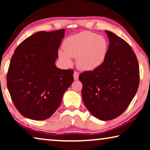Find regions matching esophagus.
Returning a JSON list of instances; mask_svg holds the SVG:
<instances>
[{
  "instance_id": "obj_1",
  "label": "esophagus",
  "mask_w": 150,
  "mask_h": 150,
  "mask_svg": "<svg viewBox=\"0 0 150 150\" xmlns=\"http://www.w3.org/2000/svg\"><path fill=\"white\" fill-rule=\"evenodd\" d=\"M79 73L77 71H74V80H78L79 79Z\"/></svg>"
}]
</instances>
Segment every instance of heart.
<instances>
[{"label": "heart", "mask_w": 150, "mask_h": 150, "mask_svg": "<svg viewBox=\"0 0 150 150\" xmlns=\"http://www.w3.org/2000/svg\"><path fill=\"white\" fill-rule=\"evenodd\" d=\"M63 50H59L60 60L65 65L72 64L71 58H77V65L83 70H93L105 61L108 42L103 36L91 31L74 35L65 40Z\"/></svg>", "instance_id": "obj_1"}]
</instances>
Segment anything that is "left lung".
<instances>
[{"mask_svg":"<svg viewBox=\"0 0 150 150\" xmlns=\"http://www.w3.org/2000/svg\"><path fill=\"white\" fill-rule=\"evenodd\" d=\"M105 32L110 42L105 61L98 68L81 73L79 80L84 104L96 118L108 121L126 110L138 89L140 76L131 46L113 33Z\"/></svg>","mask_w":150,"mask_h":150,"instance_id":"left-lung-1","label":"left lung"}]
</instances>
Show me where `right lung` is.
Instances as JSON below:
<instances>
[{
    "label": "right lung",
    "instance_id": "obj_1",
    "mask_svg": "<svg viewBox=\"0 0 150 150\" xmlns=\"http://www.w3.org/2000/svg\"><path fill=\"white\" fill-rule=\"evenodd\" d=\"M65 29L40 31L14 51L7 75L12 102L21 115L34 120L51 117L74 81L72 69L55 66Z\"/></svg>",
    "mask_w": 150,
    "mask_h": 150
}]
</instances>
